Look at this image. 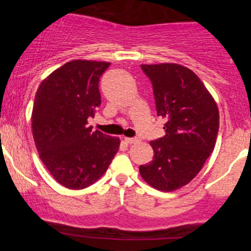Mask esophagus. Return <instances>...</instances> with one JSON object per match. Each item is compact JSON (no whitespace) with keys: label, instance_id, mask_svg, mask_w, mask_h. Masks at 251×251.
I'll use <instances>...</instances> for the list:
<instances>
[{"label":"esophagus","instance_id":"34e87169","mask_svg":"<svg viewBox=\"0 0 251 251\" xmlns=\"http://www.w3.org/2000/svg\"><path fill=\"white\" fill-rule=\"evenodd\" d=\"M124 140H125V142L126 143H127V144H135V143H138V142H139V140H138L137 139V138H124Z\"/></svg>","mask_w":251,"mask_h":251}]
</instances>
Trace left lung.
<instances>
[{"mask_svg": "<svg viewBox=\"0 0 251 251\" xmlns=\"http://www.w3.org/2000/svg\"><path fill=\"white\" fill-rule=\"evenodd\" d=\"M152 82L157 116L165 135L150 142L153 160L140 165L152 188L170 192L190 183L214 151L220 113L211 94L189 68L177 63L142 65Z\"/></svg>", "mask_w": 251, "mask_h": 251, "instance_id": "obj_1", "label": "left lung"}]
</instances>
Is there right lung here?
Returning <instances> with one entry per match:
<instances>
[{
	"instance_id": "obj_1",
	"label": "right lung",
	"mask_w": 251,
	"mask_h": 251,
	"mask_svg": "<svg viewBox=\"0 0 251 251\" xmlns=\"http://www.w3.org/2000/svg\"><path fill=\"white\" fill-rule=\"evenodd\" d=\"M109 62L74 60L40 83L31 127L42 163L57 183L85 189L99 179L119 150V138L92 131L88 118L101 105L99 79Z\"/></svg>"
}]
</instances>
